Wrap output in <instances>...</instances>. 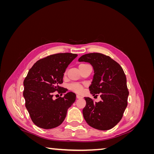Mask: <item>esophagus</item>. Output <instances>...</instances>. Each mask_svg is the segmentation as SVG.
I'll return each mask as SVG.
<instances>
[{"label": "esophagus", "instance_id": "34e87169", "mask_svg": "<svg viewBox=\"0 0 154 154\" xmlns=\"http://www.w3.org/2000/svg\"><path fill=\"white\" fill-rule=\"evenodd\" d=\"M76 97L78 99H81V98H82V96H81L80 95H76Z\"/></svg>", "mask_w": 154, "mask_h": 154}]
</instances>
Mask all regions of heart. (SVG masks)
I'll use <instances>...</instances> for the list:
<instances>
[{"label":"heart","instance_id":"obj_1","mask_svg":"<svg viewBox=\"0 0 154 154\" xmlns=\"http://www.w3.org/2000/svg\"><path fill=\"white\" fill-rule=\"evenodd\" d=\"M82 65L83 64H81L80 66H82ZM83 85L80 84V83H72L69 85L70 89L76 93H81L83 91Z\"/></svg>","mask_w":154,"mask_h":154}]
</instances>
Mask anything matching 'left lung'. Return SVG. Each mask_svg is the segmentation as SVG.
Returning a JSON list of instances; mask_svg holds the SVG:
<instances>
[{"label":"left lung","instance_id":"1","mask_svg":"<svg viewBox=\"0 0 154 154\" xmlns=\"http://www.w3.org/2000/svg\"><path fill=\"white\" fill-rule=\"evenodd\" d=\"M90 63L94 69V76L89 87L93 96L100 94L101 100L94 102L85 97L86 105L83 109L87 124L97 130H107L122 119L129 94L127 78L120 65L109 56L101 53H88L78 59Z\"/></svg>","mask_w":154,"mask_h":154}]
</instances>
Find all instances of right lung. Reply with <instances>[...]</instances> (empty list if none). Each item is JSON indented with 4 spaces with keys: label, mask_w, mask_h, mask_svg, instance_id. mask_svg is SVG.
Wrapping results in <instances>:
<instances>
[{
    "label": "right lung",
    "mask_w": 154,
    "mask_h": 154,
    "mask_svg": "<svg viewBox=\"0 0 154 154\" xmlns=\"http://www.w3.org/2000/svg\"><path fill=\"white\" fill-rule=\"evenodd\" d=\"M76 54L58 53L38 60L29 69L24 80L23 96L32 122L37 127L51 129L61 125L67 109L76 100V94L69 92L64 97L53 100V93L66 92L59 86L63 73Z\"/></svg>",
    "instance_id": "add662e5"
}]
</instances>
